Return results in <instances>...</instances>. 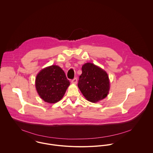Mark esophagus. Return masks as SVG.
Listing matches in <instances>:
<instances>
[{"instance_id": "34e87169", "label": "esophagus", "mask_w": 153, "mask_h": 153, "mask_svg": "<svg viewBox=\"0 0 153 153\" xmlns=\"http://www.w3.org/2000/svg\"><path fill=\"white\" fill-rule=\"evenodd\" d=\"M71 82H72V84H76V83H77V78H75L74 79H73L72 80Z\"/></svg>"}]
</instances>
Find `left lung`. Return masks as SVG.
<instances>
[{"label": "left lung", "instance_id": "1", "mask_svg": "<svg viewBox=\"0 0 153 153\" xmlns=\"http://www.w3.org/2000/svg\"><path fill=\"white\" fill-rule=\"evenodd\" d=\"M78 87L89 101L96 102L104 99L109 90L107 73L92 63H86L82 67Z\"/></svg>", "mask_w": 153, "mask_h": 153}]
</instances>
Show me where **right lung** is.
<instances>
[{
    "label": "right lung",
    "mask_w": 153,
    "mask_h": 153,
    "mask_svg": "<svg viewBox=\"0 0 153 153\" xmlns=\"http://www.w3.org/2000/svg\"><path fill=\"white\" fill-rule=\"evenodd\" d=\"M69 85L64 71L57 65L42 69L35 79V87L39 95L45 102L50 104L60 101Z\"/></svg>",
    "instance_id": "right-lung-1"
}]
</instances>
